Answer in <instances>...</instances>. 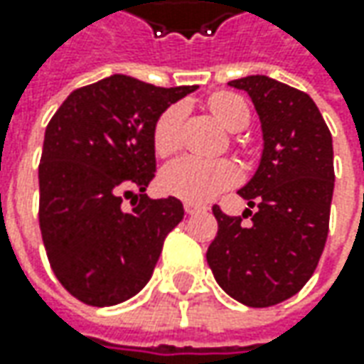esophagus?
<instances>
[{
	"label": "esophagus",
	"instance_id": "34e87169",
	"mask_svg": "<svg viewBox=\"0 0 364 364\" xmlns=\"http://www.w3.org/2000/svg\"><path fill=\"white\" fill-rule=\"evenodd\" d=\"M184 210H186V215H198V213H203L204 206L194 203H184Z\"/></svg>",
	"mask_w": 364,
	"mask_h": 364
}]
</instances>
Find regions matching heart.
<instances>
[{
	"mask_svg": "<svg viewBox=\"0 0 364 364\" xmlns=\"http://www.w3.org/2000/svg\"><path fill=\"white\" fill-rule=\"evenodd\" d=\"M208 107L213 115L231 132H239L249 123V109L243 99L232 92L213 95ZM182 117V105H170L158 117L154 125V149L158 156H170L178 149ZM160 182L166 194L186 203L203 204L235 186L239 182V170L229 160H203L184 156L164 168Z\"/></svg>",
	"mask_w": 364,
	"mask_h": 364,
	"instance_id": "heart-1",
	"label": "heart"
}]
</instances>
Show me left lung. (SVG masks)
<instances>
[{"label": "left lung", "instance_id": "8db88e82", "mask_svg": "<svg viewBox=\"0 0 364 364\" xmlns=\"http://www.w3.org/2000/svg\"><path fill=\"white\" fill-rule=\"evenodd\" d=\"M257 111L263 151L253 178L239 190L249 208L213 213L218 232L206 251L217 284L251 308L296 296L312 277L328 237L334 192L332 135L310 95L263 75L229 82ZM255 208L253 213L250 208Z\"/></svg>", "mask_w": 364, "mask_h": 364}]
</instances>
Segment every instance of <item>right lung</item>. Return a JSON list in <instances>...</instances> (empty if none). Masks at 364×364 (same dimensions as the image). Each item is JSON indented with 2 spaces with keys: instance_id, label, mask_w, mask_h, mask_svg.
<instances>
[{
  "instance_id": "add662e5",
  "label": "right lung",
  "mask_w": 364,
  "mask_h": 364,
  "mask_svg": "<svg viewBox=\"0 0 364 364\" xmlns=\"http://www.w3.org/2000/svg\"><path fill=\"white\" fill-rule=\"evenodd\" d=\"M196 87L161 89L113 75L73 91L44 133L40 231L52 272L89 306H115L149 282L182 203L147 198L154 125ZM132 198V210L122 198Z\"/></svg>"
}]
</instances>
